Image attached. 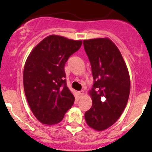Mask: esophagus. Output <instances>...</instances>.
<instances>
[{"label":"esophagus","instance_id":"1","mask_svg":"<svg viewBox=\"0 0 152 152\" xmlns=\"http://www.w3.org/2000/svg\"><path fill=\"white\" fill-rule=\"evenodd\" d=\"M78 94L79 96H82L84 95V90H80V91L78 92Z\"/></svg>","mask_w":152,"mask_h":152}]
</instances>
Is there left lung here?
<instances>
[{"label": "left lung", "instance_id": "obj_1", "mask_svg": "<svg viewBox=\"0 0 152 152\" xmlns=\"http://www.w3.org/2000/svg\"><path fill=\"white\" fill-rule=\"evenodd\" d=\"M83 44L94 79L89 93L93 105L85 113V121L93 129L103 131L117 121L126 106L129 74L120 50L109 38L85 39Z\"/></svg>", "mask_w": 152, "mask_h": 152}]
</instances>
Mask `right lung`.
Returning a JSON list of instances; mask_svg holds the SVG:
<instances>
[{
    "label": "right lung",
    "mask_w": 152,
    "mask_h": 152,
    "mask_svg": "<svg viewBox=\"0 0 152 152\" xmlns=\"http://www.w3.org/2000/svg\"><path fill=\"white\" fill-rule=\"evenodd\" d=\"M82 44V40L50 35L27 58L23 70L24 91L32 113L43 124L59 123L74 103L64 67Z\"/></svg>",
    "instance_id": "add662e5"
}]
</instances>
